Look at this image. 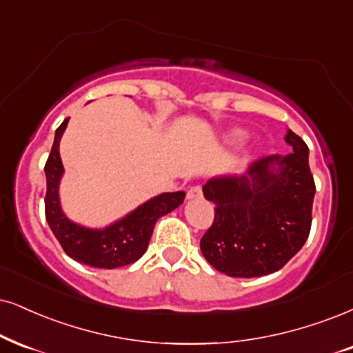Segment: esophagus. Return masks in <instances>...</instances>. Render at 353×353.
<instances>
[{
    "mask_svg": "<svg viewBox=\"0 0 353 353\" xmlns=\"http://www.w3.org/2000/svg\"><path fill=\"white\" fill-rule=\"evenodd\" d=\"M201 194H203L201 186L194 185V186H191V188L188 190V193H186V198H188V199H196V198H201Z\"/></svg>",
    "mask_w": 353,
    "mask_h": 353,
    "instance_id": "obj_1",
    "label": "esophagus"
}]
</instances>
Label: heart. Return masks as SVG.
<instances>
[{
    "instance_id": "heart-1",
    "label": "heart",
    "mask_w": 353,
    "mask_h": 353,
    "mask_svg": "<svg viewBox=\"0 0 353 353\" xmlns=\"http://www.w3.org/2000/svg\"><path fill=\"white\" fill-rule=\"evenodd\" d=\"M230 141H232L234 143L243 142V134L242 132H234L232 136H230Z\"/></svg>"
}]
</instances>
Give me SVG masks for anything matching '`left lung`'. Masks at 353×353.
I'll list each match as a JSON object with an SVG mask.
<instances>
[{
  "label": "left lung",
  "instance_id": "left-lung-1",
  "mask_svg": "<svg viewBox=\"0 0 353 353\" xmlns=\"http://www.w3.org/2000/svg\"><path fill=\"white\" fill-rule=\"evenodd\" d=\"M285 141L288 154L262 157L243 175L214 176L203 186L216 208L199 247L221 273L254 278L278 272L310 236L316 193L310 149L290 129Z\"/></svg>",
  "mask_w": 353,
  "mask_h": 353
}]
</instances>
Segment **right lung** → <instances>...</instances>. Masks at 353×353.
Masks as SVG:
<instances>
[{
	"label": "right lung",
	"mask_w": 353,
	"mask_h": 353,
	"mask_svg": "<svg viewBox=\"0 0 353 353\" xmlns=\"http://www.w3.org/2000/svg\"><path fill=\"white\" fill-rule=\"evenodd\" d=\"M68 119L70 117L55 130L54 145L43 168L47 178L46 219L49 228L65 254L77 262L108 270L134 263L149 247L157 221L183 203L185 191L159 194L104 229H90L73 223L63 214L59 199V185L63 175L59 145Z\"/></svg>",
	"instance_id": "1"
}]
</instances>
